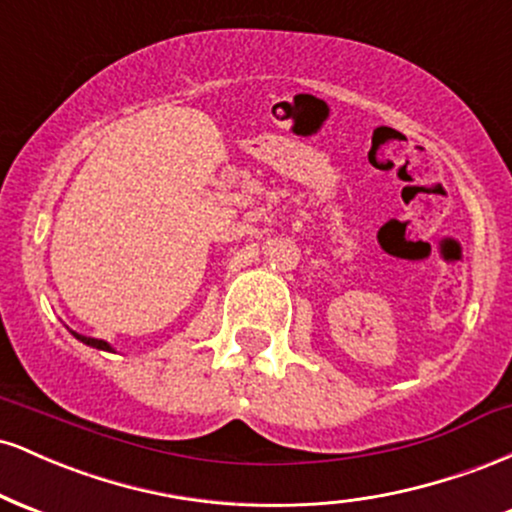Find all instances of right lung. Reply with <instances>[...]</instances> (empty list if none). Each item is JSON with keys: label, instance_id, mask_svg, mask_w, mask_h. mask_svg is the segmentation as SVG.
Segmentation results:
<instances>
[{"label": "right lung", "instance_id": "1", "mask_svg": "<svg viewBox=\"0 0 512 512\" xmlns=\"http://www.w3.org/2000/svg\"><path fill=\"white\" fill-rule=\"evenodd\" d=\"M72 332V330H69ZM76 339H79V342H84L86 346H93V349H101V351H115L113 346H110L108 342H103V339H93V337H84V334H79V332H72Z\"/></svg>", "mask_w": 512, "mask_h": 512}]
</instances>
